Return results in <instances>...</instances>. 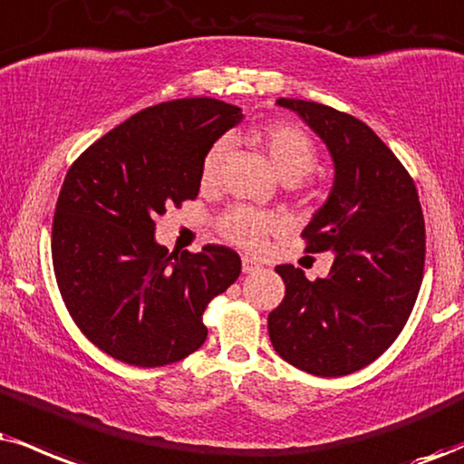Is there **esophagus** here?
<instances>
[{
  "label": "esophagus",
  "mask_w": 464,
  "mask_h": 464,
  "mask_svg": "<svg viewBox=\"0 0 464 464\" xmlns=\"http://www.w3.org/2000/svg\"><path fill=\"white\" fill-rule=\"evenodd\" d=\"M256 268H260L258 262L254 258H249V256H243V273H254Z\"/></svg>",
  "instance_id": "obj_1"
}]
</instances>
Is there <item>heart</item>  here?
I'll use <instances>...</instances> for the list:
<instances>
[{"instance_id":"heart-1","label":"heart","mask_w":464,"mask_h":464,"mask_svg":"<svg viewBox=\"0 0 464 464\" xmlns=\"http://www.w3.org/2000/svg\"><path fill=\"white\" fill-rule=\"evenodd\" d=\"M268 161L273 163L277 176L284 182H296L307 176L316 165V146L305 130L293 122H268L254 133ZM227 152V141L217 140L208 148L199 168L202 187H213L219 179V168ZM282 227V219L266 210H256L249 206H237L221 217L219 230L227 241L241 245L245 249H262L266 237Z\"/></svg>"}]
</instances>
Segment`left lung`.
Returning <instances> with one entry per match:
<instances>
[{
	"label": "left lung",
	"instance_id": "left-lung-1",
	"mask_svg": "<svg viewBox=\"0 0 464 464\" xmlns=\"http://www.w3.org/2000/svg\"><path fill=\"white\" fill-rule=\"evenodd\" d=\"M299 113L334 159V187L301 237L331 251L324 279L279 265L285 296L268 314L276 353L314 376H346L381 357L413 310L426 227L413 179L368 124L312 101L279 99Z\"/></svg>",
	"mask_w": 464,
	"mask_h": 464
}]
</instances>
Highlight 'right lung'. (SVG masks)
<instances>
[{
	"label": "right lung",
	"mask_w": 464,
	"mask_h": 464,
	"mask_svg": "<svg viewBox=\"0 0 464 464\" xmlns=\"http://www.w3.org/2000/svg\"><path fill=\"white\" fill-rule=\"evenodd\" d=\"M241 120V107L206 96L161 102L68 169L51 238L57 288L82 334L118 362L157 368L196 353L206 305L241 276L230 247L179 256L154 241V217L198 198L206 150Z\"/></svg>",
	"instance_id": "1"
}]
</instances>
